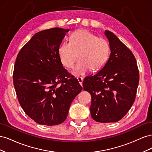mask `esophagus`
Instances as JSON below:
<instances>
[{"mask_svg":"<svg viewBox=\"0 0 152 152\" xmlns=\"http://www.w3.org/2000/svg\"><path fill=\"white\" fill-rule=\"evenodd\" d=\"M77 80H78V81H79V83L80 84V85L81 86H82V82H83V78L78 77L77 78Z\"/></svg>","mask_w":152,"mask_h":152,"instance_id":"obj_1","label":"esophagus"}]
</instances>
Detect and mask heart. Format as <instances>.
<instances>
[{"label": "heart", "mask_w": 152, "mask_h": 152, "mask_svg": "<svg viewBox=\"0 0 152 152\" xmlns=\"http://www.w3.org/2000/svg\"><path fill=\"white\" fill-rule=\"evenodd\" d=\"M110 52L108 41L98 37L87 30H77L72 34L70 42H63L59 47L58 54L63 65L72 68L79 55V61L72 74L82 76L90 72H98L107 63Z\"/></svg>", "instance_id": "1"}]
</instances>
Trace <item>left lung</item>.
Listing matches in <instances>:
<instances>
[{"label": "left lung", "instance_id": "1", "mask_svg": "<svg viewBox=\"0 0 152 152\" xmlns=\"http://www.w3.org/2000/svg\"><path fill=\"white\" fill-rule=\"evenodd\" d=\"M110 54L106 65L94 75L86 77L84 90L91 95V117L98 122L120 121L131 108L139 84L136 60L112 32L105 30Z\"/></svg>", "mask_w": 152, "mask_h": 152}]
</instances>
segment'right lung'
<instances>
[{
	"mask_svg": "<svg viewBox=\"0 0 152 152\" xmlns=\"http://www.w3.org/2000/svg\"><path fill=\"white\" fill-rule=\"evenodd\" d=\"M70 29L53 28L36 33L18 53L13 82L19 103L41 125L65 121L73 100L82 90L63 68L58 49Z\"/></svg>",
	"mask_w": 152,
	"mask_h": 152,
	"instance_id": "1",
	"label": "right lung"
}]
</instances>
